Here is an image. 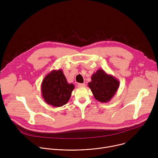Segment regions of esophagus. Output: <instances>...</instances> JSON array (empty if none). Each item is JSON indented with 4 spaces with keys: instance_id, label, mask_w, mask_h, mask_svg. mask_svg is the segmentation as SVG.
<instances>
[{
    "instance_id": "esophagus-1",
    "label": "esophagus",
    "mask_w": 158,
    "mask_h": 158,
    "mask_svg": "<svg viewBox=\"0 0 158 158\" xmlns=\"http://www.w3.org/2000/svg\"><path fill=\"white\" fill-rule=\"evenodd\" d=\"M77 86L79 87H85V84L84 83H83V84H79L77 85Z\"/></svg>"
}]
</instances>
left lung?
Listing matches in <instances>:
<instances>
[{
	"instance_id": "1",
	"label": "left lung",
	"mask_w": 158,
	"mask_h": 158,
	"mask_svg": "<svg viewBox=\"0 0 158 158\" xmlns=\"http://www.w3.org/2000/svg\"><path fill=\"white\" fill-rule=\"evenodd\" d=\"M88 86L97 101L108 102L116 93L119 87V81L101 69L92 75L91 81L88 83Z\"/></svg>"
}]
</instances>
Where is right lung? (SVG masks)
<instances>
[{
    "label": "right lung",
    "mask_w": 158,
    "mask_h": 158,
    "mask_svg": "<svg viewBox=\"0 0 158 158\" xmlns=\"http://www.w3.org/2000/svg\"><path fill=\"white\" fill-rule=\"evenodd\" d=\"M74 89L69 84L62 69L53 70L46 76L41 84L42 96L48 104L61 107L69 100Z\"/></svg>",
    "instance_id": "1"
}]
</instances>
